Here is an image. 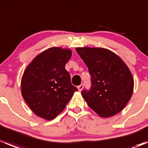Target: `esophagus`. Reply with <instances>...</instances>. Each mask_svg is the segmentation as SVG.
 <instances>
[{
  "mask_svg": "<svg viewBox=\"0 0 148 148\" xmlns=\"http://www.w3.org/2000/svg\"><path fill=\"white\" fill-rule=\"evenodd\" d=\"M77 88H78V90L80 92V91H82V89H83V88H84V84H80L79 86H77Z\"/></svg>",
  "mask_w": 148,
  "mask_h": 148,
  "instance_id": "1",
  "label": "esophagus"
}]
</instances>
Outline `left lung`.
<instances>
[{"label": "left lung", "instance_id": "8db88e82", "mask_svg": "<svg viewBox=\"0 0 148 148\" xmlns=\"http://www.w3.org/2000/svg\"><path fill=\"white\" fill-rule=\"evenodd\" d=\"M91 76V87L82 95L89 107L102 117L122 111L133 92L129 68L114 53L103 48H77Z\"/></svg>", "mask_w": 148, "mask_h": 148}]
</instances>
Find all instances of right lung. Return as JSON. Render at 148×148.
Listing matches in <instances>:
<instances>
[{
  "instance_id": "1",
  "label": "right lung",
  "mask_w": 148,
  "mask_h": 148,
  "mask_svg": "<svg viewBox=\"0 0 148 148\" xmlns=\"http://www.w3.org/2000/svg\"><path fill=\"white\" fill-rule=\"evenodd\" d=\"M70 49L52 47L34 58L21 79L23 99L33 112L47 120L54 119L65 108L77 88L71 84L65 65Z\"/></svg>"
}]
</instances>
